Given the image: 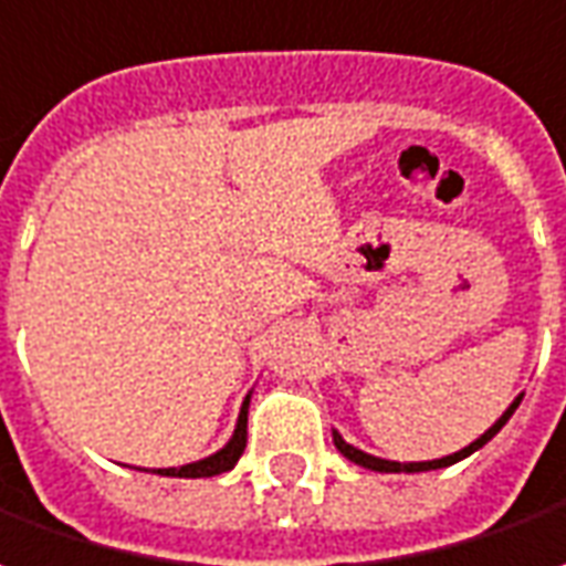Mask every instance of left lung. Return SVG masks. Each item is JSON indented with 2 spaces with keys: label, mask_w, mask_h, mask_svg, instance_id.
<instances>
[{
  "label": "left lung",
  "mask_w": 566,
  "mask_h": 566,
  "mask_svg": "<svg viewBox=\"0 0 566 566\" xmlns=\"http://www.w3.org/2000/svg\"><path fill=\"white\" fill-rule=\"evenodd\" d=\"M521 398H524V395H517L515 401H512V407L505 410L503 417H500V420L493 422V426H490L488 432L481 434L478 441H472L469 448H462L460 453H450V457H441V460H432V462H392V460H379V457H370V453H365V450H358V448H352V444H346V441L339 438V432H334V444H337V450H339V453H343V457H346V460L358 462V465H365V469H374V472H429V469H444V465H453V462L465 460V457H469V453H475L478 448H484V444H488L490 438H493V434L500 432V429H503L505 422H509V417L515 413V407L521 405Z\"/></svg>",
  "instance_id": "left-lung-1"
}]
</instances>
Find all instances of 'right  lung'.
Segmentation results:
<instances>
[{
  "label": "right lung",
  "instance_id": "obj_1",
  "mask_svg": "<svg viewBox=\"0 0 566 566\" xmlns=\"http://www.w3.org/2000/svg\"><path fill=\"white\" fill-rule=\"evenodd\" d=\"M248 401L251 398H244L242 413H239V426H235V432L229 438V444L223 450H217L214 457H208V460L199 462H189V465H180V469H159V475H171V478H214L229 472L239 457L244 453V444H248Z\"/></svg>",
  "mask_w": 566,
  "mask_h": 566
}]
</instances>
